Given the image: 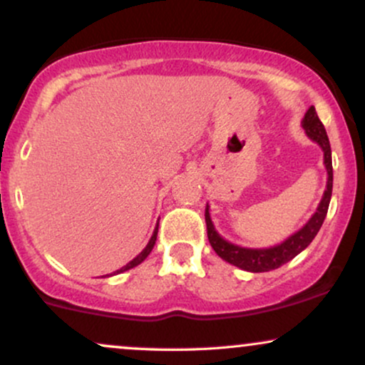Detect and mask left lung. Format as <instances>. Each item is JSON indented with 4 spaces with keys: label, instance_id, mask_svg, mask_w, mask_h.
<instances>
[{
    "label": "left lung",
    "instance_id": "1",
    "mask_svg": "<svg viewBox=\"0 0 365 365\" xmlns=\"http://www.w3.org/2000/svg\"><path fill=\"white\" fill-rule=\"evenodd\" d=\"M302 128L307 133L311 140L316 142L322 149L324 154V166L326 173H328V182H326V190L322 194V199L317 206L316 212L311 216V220L305 223L299 232H295L282 244L266 247V249H250V247H242L232 242L225 240L220 233L216 232L215 223H212L211 215H209V204L206 206V226H207V238L215 252L220 255L226 262L233 264V266L240 267L244 271L250 273H266V271L278 269L279 266L292 261L295 255H299L304 249H307L309 244L317 235L319 228L322 226L326 215H328L331 192H333V165H331V145L329 139L326 135L324 125L321 123L319 116H317L316 108L311 106L302 118Z\"/></svg>",
    "mask_w": 365,
    "mask_h": 365
}]
</instances>
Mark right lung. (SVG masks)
<instances>
[{"label":"right lung","mask_w":365,"mask_h":365,"mask_svg":"<svg viewBox=\"0 0 365 365\" xmlns=\"http://www.w3.org/2000/svg\"><path fill=\"white\" fill-rule=\"evenodd\" d=\"M156 238H158V225H156V228H154V232H153V237L149 238V242H148V245L144 247V250H142V252L139 254V255H135V257L132 259V261H130L128 264H125L123 267H120V269H116L115 273H111V274H106V276H115V274H120V273H125V271H128V269H132V267H135V266H139L140 262H144L145 261V257H148V255L150 254V250H153V247H154V244H156Z\"/></svg>","instance_id":"obj_1"}]
</instances>
